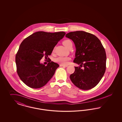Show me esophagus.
<instances>
[{
	"label": "esophagus",
	"instance_id": "34e87169",
	"mask_svg": "<svg viewBox=\"0 0 122 122\" xmlns=\"http://www.w3.org/2000/svg\"><path fill=\"white\" fill-rule=\"evenodd\" d=\"M60 66H64V67H67L68 66V65H64V64H60Z\"/></svg>",
	"mask_w": 122,
	"mask_h": 122
}]
</instances>
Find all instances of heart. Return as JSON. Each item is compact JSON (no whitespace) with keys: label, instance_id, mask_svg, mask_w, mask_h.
<instances>
[{"label":"heart","instance_id":"heart-1","mask_svg":"<svg viewBox=\"0 0 122 122\" xmlns=\"http://www.w3.org/2000/svg\"><path fill=\"white\" fill-rule=\"evenodd\" d=\"M72 41L69 39L65 40L63 41V43L65 46L67 48H68V46L69 45L70 43ZM70 58L69 57H58V58H55L54 59L56 62H57L60 64H67L68 63V61L70 60Z\"/></svg>","mask_w":122,"mask_h":122}]
</instances>
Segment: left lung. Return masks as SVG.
Returning <instances> with one entry per match:
<instances>
[{
	"label": "left lung",
	"mask_w": 122,
	"mask_h": 122,
	"mask_svg": "<svg viewBox=\"0 0 122 122\" xmlns=\"http://www.w3.org/2000/svg\"><path fill=\"white\" fill-rule=\"evenodd\" d=\"M65 36L74 41L76 47L74 62L80 65L75 67L74 73L70 76L71 81L82 90L95 87L106 69V53L101 41L95 35L84 31L70 32Z\"/></svg>",
	"instance_id": "obj_1"
}]
</instances>
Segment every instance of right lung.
Wrapping results in <instances>:
<instances>
[{"label":"right lung","mask_w":122,"mask_h":122,"mask_svg":"<svg viewBox=\"0 0 122 122\" xmlns=\"http://www.w3.org/2000/svg\"><path fill=\"white\" fill-rule=\"evenodd\" d=\"M64 31H37L21 43L15 56L18 75L28 86L37 89L44 86L54 75L58 64L51 60L46 66L40 60L50 55L58 41L65 35Z\"/></svg>","instance_id":"right-lung-1"}]
</instances>
